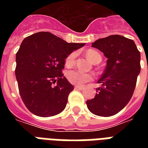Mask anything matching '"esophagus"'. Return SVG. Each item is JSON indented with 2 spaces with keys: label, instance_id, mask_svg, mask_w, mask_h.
<instances>
[{
  "label": "esophagus",
  "instance_id": "obj_1",
  "mask_svg": "<svg viewBox=\"0 0 148 148\" xmlns=\"http://www.w3.org/2000/svg\"><path fill=\"white\" fill-rule=\"evenodd\" d=\"M74 88L77 89V90H83L84 87L83 86H74Z\"/></svg>",
  "mask_w": 148,
  "mask_h": 148
}]
</instances>
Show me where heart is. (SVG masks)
I'll return each instance as SVG.
<instances>
[{
    "label": "heart",
    "instance_id": "heart-1",
    "mask_svg": "<svg viewBox=\"0 0 148 148\" xmlns=\"http://www.w3.org/2000/svg\"><path fill=\"white\" fill-rule=\"evenodd\" d=\"M86 55H87L88 59L93 63H96L97 60H101V55L95 50H88L86 53ZM75 58H76L75 52H72L71 53H70L65 60L66 64L67 66H72L74 64ZM67 78L70 83L73 84L74 85L81 86L83 85L84 84L88 82V81H92L94 77L90 74H85V73L77 71V70H71V71H67Z\"/></svg>",
    "mask_w": 148,
    "mask_h": 148
}]
</instances>
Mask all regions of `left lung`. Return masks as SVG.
Here are the masks:
<instances>
[{"mask_svg":"<svg viewBox=\"0 0 148 148\" xmlns=\"http://www.w3.org/2000/svg\"><path fill=\"white\" fill-rule=\"evenodd\" d=\"M108 58L107 67L99 81L95 98L86 101L94 114L110 117L127 104L135 89L140 71V53L133 40L110 35L92 44Z\"/></svg>","mask_w":148,"mask_h":148,"instance_id":"1","label":"left lung"}]
</instances>
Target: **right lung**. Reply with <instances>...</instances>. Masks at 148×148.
I'll use <instances>...</instances> for the list:
<instances>
[{"mask_svg": "<svg viewBox=\"0 0 148 148\" xmlns=\"http://www.w3.org/2000/svg\"><path fill=\"white\" fill-rule=\"evenodd\" d=\"M84 45L67 43L46 31L24 38L16 53L15 75L22 101L31 113L46 117L64 110L74 90L62 73L65 59Z\"/></svg>", "mask_w": 148, "mask_h": 148, "instance_id": "add662e5", "label": "right lung"}]
</instances>
